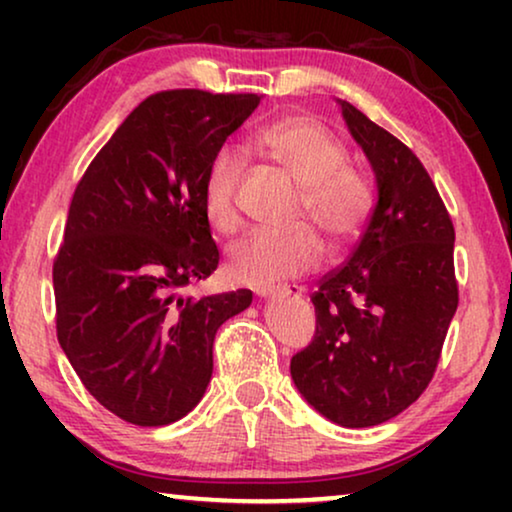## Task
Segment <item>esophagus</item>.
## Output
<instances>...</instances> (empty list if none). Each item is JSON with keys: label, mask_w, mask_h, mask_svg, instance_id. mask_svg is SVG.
I'll return each mask as SVG.
<instances>
[{"label": "esophagus", "mask_w": 512, "mask_h": 512, "mask_svg": "<svg viewBox=\"0 0 512 512\" xmlns=\"http://www.w3.org/2000/svg\"><path fill=\"white\" fill-rule=\"evenodd\" d=\"M256 293L261 298H289V296H300L303 289H300V286H258Z\"/></svg>", "instance_id": "1"}]
</instances>
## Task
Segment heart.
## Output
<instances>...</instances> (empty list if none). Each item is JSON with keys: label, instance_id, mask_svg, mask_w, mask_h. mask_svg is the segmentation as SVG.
Segmentation results:
<instances>
[{"label": "heart", "instance_id": "obj_1", "mask_svg": "<svg viewBox=\"0 0 512 512\" xmlns=\"http://www.w3.org/2000/svg\"><path fill=\"white\" fill-rule=\"evenodd\" d=\"M256 144L300 188L293 219H310L328 251L345 247L366 223L373 195L368 181L347 165L340 139L314 118L289 116L268 125ZM242 172V158L230 149L216 151L207 167L202 207L209 226L219 233L228 235L240 226L237 188ZM317 261L319 242L312 230L291 226L242 237L230 247L226 268L235 282L270 286L303 275Z\"/></svg>", "mask_w": 512, "mask_h": 512}]
</instances>
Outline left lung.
I'll return each mask as SVG.
<instances>
[{
    "label": "left lung",
    "mask_w": 512,
    "mask_h": 512,
    "mask_svg": "<svg viewBox=\"0 0 512 512\" xmlns=\"http://www.w3.org/2000/svg\"><path fill=\"white\" fill-rule=\"evenodd\" d=\"M338 102L375 172L377 205L349 261L312 293L317 331L291 377L326 419L363 429L429 387L459 289L454 226L429 172L401 139Z\"/></svg>",
    "instance_id": "1"
}]
</instances>
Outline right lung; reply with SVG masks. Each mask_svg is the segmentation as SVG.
<instances>
[{
	"label": "right lung",
	"instance_id": "add662e5",
	"mask_svg": "<svg viewBox=\"0 0 512 512\" xmlns=\"http://www.w3.org/2000/svg\"><path fill=\"white\" fill-rule=\"evenodd\" d=\"M258 102L207 90L146 97L76 186L53 263L55 328L83 387L125 422L188 415L212 380L216 331L251 305L249 289H184L219 265L205 174Z\"/></svg>",
	"mask_w": 512,
	"mask_h": 512
}]
</instances>
